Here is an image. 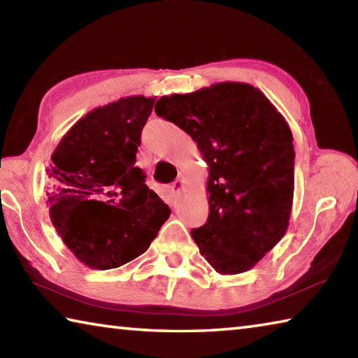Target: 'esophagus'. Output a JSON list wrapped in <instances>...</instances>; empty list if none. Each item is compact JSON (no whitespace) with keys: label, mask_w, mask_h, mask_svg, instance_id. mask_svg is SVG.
Here are the masks:
<instances>
[{"label":"esophagus","mask_w":358,"mask_h":358,"mask_svg":"<svg viewBox=\"0 0 358 358\" xmlns=\"http://www.w3.org/2000/svg\"><path fill=\"white\" fill-rule=\"evenodd\" d=\"M183 189H185V180H183V177H178L172 183L171 191H172V194H178V192H181Z\"/></svg>","instance_id":"1"}]
</instances>
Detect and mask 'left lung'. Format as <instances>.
<instances>
[{"instance_id": "8db88e82", "label": "left lung", "mask_w": 358, "mask_h": 358, "mask_svg": "<svg viewBox=\"0 0 358 358\" xmlns=\"http://www.w3.org/2000/svg\"><path fill=\"white\" fill-rule=\"evenodd\" d=\"M155 112L189 134L208 166V220L191 230L199 251L220 275L251 270L289 227L295 153L286 118L241 82L162 96Z\"/></svg>"}]
</instances>
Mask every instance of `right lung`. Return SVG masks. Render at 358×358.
<instances>
[{"mask_svg":"<svg viewBox=\"0 0 358 358\" xmlns=\"http://www.w3.org/2000/svg\"><path fill=\"white\" fill-rule=\"evenodd\" d=\"M155 99L137 94L93 108L52 155L50 220L63 243L90 268H117L138 257L171 215L136 167Z\"/></svg>","mask_w":358,"mask_h":358,"instance_id":"1","label":"right lung"}]
</instances>
